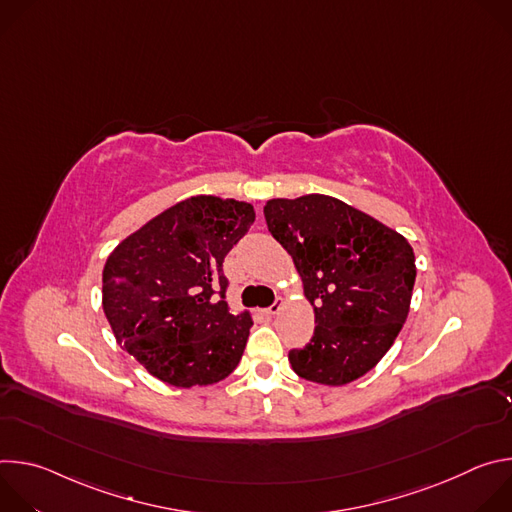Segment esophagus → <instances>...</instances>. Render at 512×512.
<instances>
[{
	"label": "esophagus",
	"mask_w": 512,
	"mask_h": 512,
	"mask_svg": "<svg viewBox=\"0 0 512 512\" xmlns=\"http://www.w3.org/2000/svg\"><path fill=\"white\" fill-rule=\"evenodd\" d=\"M281 304H283L281 300H275V302H273L269 308H263V310H261V312H263V316H267V318L275 316V314L281 310Z\"/></svg>",
	"instance_id": "esophagus-1"
}]
</instances>
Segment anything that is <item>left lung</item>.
I'll return each mask as SVG.
<instances>
[{
	"instance_id": "1",
	"label": "left lung",
	"mask_w": 512,
	"mask_h": 512,
	"mask_svg": "<svg viewBox=\"0 0 512 512\" xmlns=\"http://www.w3.org/2000/svg\"><path fill=\"white\" fill-rule=\"evenodd\" d=\"M269 233L291 255L316 328L289 362L302 379L346 385L367 375L401 332L415 283L405 237L346 202L308 194L263 208Z\"/></svg>"
}]
</instances>
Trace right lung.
<instances>
[{"label": "right lung", "instance_id": "1", "mask_svg": "<svg viewBox=\"0 0 512 512\" xmlns=\"http://www.w3.org/2000/svg\"><path fill=\"white\" fill-rule=\"evenodd\" d=\"M253 221L247 202L192 196L109 255L105 316L117 342L160 381L190 389L237 369L253 322L229 310L223 261Z\"/></svg>", "mask_w": 512, "mask_h": 512}]
</instances>
